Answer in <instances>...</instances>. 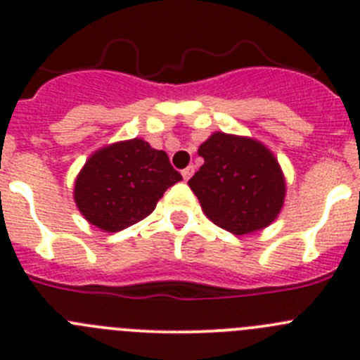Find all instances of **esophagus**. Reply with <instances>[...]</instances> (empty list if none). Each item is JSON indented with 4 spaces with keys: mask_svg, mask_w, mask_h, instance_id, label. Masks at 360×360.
<instances>
[{
    "mask_svg": "<svg viewBox=\"0 0 360 360\" xmlns=\"http://www.w3.org/2000/svg\"><path fill=\"white\" fill-rule=\"evenodd\" d=\"M193 173H195V167H193V165H189V167H186V169L182 171L184 180H189V178L193 176Z\"/></svg>",
    "mask_w": 360,
    "mask_h": 360,
    "instance_id": "34e87169",
    "label": "esophagus"
}]
</instances>
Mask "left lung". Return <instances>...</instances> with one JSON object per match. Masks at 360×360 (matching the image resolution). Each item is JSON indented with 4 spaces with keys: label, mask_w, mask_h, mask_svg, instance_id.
<instances>
[{
    "label": "left lung",
    "mask_w": 360,
    "mask_h": 360,
    "mask_svg": "<svg viewBox=\"0 0 360 360\" xmlns=\"http://www.w3.org/2000/svg\"><path fill=\"white\" fill-rule=\"evenodd\" d=\"M203 165L189 180L202 211L232 234L269 227L281 212L287 184L278 158L256 139L216 131L198 149Z\"/></svg>",
    "instance_id": "1"
}]
</instances>
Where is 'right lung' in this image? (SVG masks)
I'll return each mask as SVG.
<instances>
[{
  "label": "right lung",
  "mask_w": 360,
  "mask_h": 360,
  "mask_svg": "<svg viewBox=\"0 0 360 360\" xmlns=\"http://www.w3.org/2000/svg\"><path fill=\"white\" fill-rule=\"evenodd\" d=\"M180 180L167 153L131 139L104 146L86 160L75 178L73 200L91 225L119 232L151 214Z\"/></svg>",
  "instance_id": "1"
}]
</instances>
